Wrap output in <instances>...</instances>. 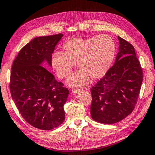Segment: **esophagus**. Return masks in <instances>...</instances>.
Here are the masks:
<instances>
[{
	"instance_id": "34e87169",
	"label": "esophagus",
	"mask_w": 155,
	"mask_h": 155,
	"mask_svg": "<svg viewBox=\"0 0 155 155\" xmlns=\"http://www.w3.org/2000/svg\"><path fill=\"white\" fill-rule=\"evenodd\" d=\"M81 90L80 89H72V92L74 94H78V93L81 92Z\"/></svg>"
}]
</instances>
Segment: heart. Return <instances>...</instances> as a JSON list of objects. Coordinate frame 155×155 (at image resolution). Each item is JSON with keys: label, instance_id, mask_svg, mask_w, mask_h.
<instances>
[{"label": "heart", "instance_id": "b5f03b06", "mask_svg": "<svg viewBox=\"0 0 155 155\" xmlns=\"http://www.w3.org/2000/svg\"><path fill=\"white\" fill-rule=\"evenodd\" d=\"M63 51H55L51 58V65L58 77L70 74L76 62L79 69L68 78L72 86H81L89 80L104 77L111 66L115 54V44L105 34L90 38H73L63 45Z\"/></svg>", "mask_w": 155, "mask_h": 155}]
</instances>
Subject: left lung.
Instances as JSON below:
<instances>
[{
  "mask_svg": "<svg viewBox=\"0 0 155 155\" xmlns=\"http://www.w3.org/2000/svg\"><path fill=\"white\" fill-rule=\"evenodd\" d=\"M119 52L104 77L91 88V117L105 124L117 123L133 111L138 99L143 72L134 47L118 36Z\"/></svg>",
  "mask_w": 155,
  "mask_h": 155,
  "instance_id": "obj_1",
  "label": "left lung"
}]
</instances>
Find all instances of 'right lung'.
Wrapping results in <instances>:
<instances>
[{"mask_svg":"<svg viewBox=\"0 0 155 155\" xmlns=\"http://www.w3.org/2000/svg\"><path fill=\"white\" fill-rule=\"evenodd\" d=\"M63 34L34 38L25 45L12 67L9 88L21 116L38 129L50 130L65 120L69 91L47 68ZM46 63L45 64L44 63Z\"/></svg>","mask_w":155,"mask_h":155,"instance_id":"1","label":"right lung"}]
</instances>
